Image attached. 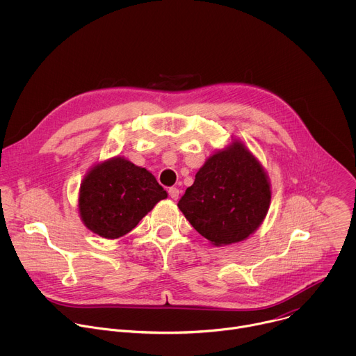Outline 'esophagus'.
Here are the masks:
<instances>
[{
  "label": "esophagus",
  "instance_id": "34e87169",
  "mask_svg": "<svg viewBox=\"0 0 356 356\" xmlns=\"http://www.w3.org/2000/svg\"><path fill=\"white\" fill-rule=\"evenodd\" d=\"M169 195H170L173 200H177L179 195H180V190L176 188V187H170V188H169Z\"/></svg>",
  "mask_w": 356,
  "mask_h": 356
}]
</instances>
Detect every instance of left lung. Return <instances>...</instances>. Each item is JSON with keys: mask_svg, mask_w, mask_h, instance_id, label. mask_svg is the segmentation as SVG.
<instances>
[{"mask_svg": "<svg viewBox=\"0 0 356 356\" xmlns=\"http://www.w3.org/2000/svg\"><path fill=\"white\" fill-rule=\"evenodd\" d=\"M270 187L259 162L239 142L213 155L177 207L214 245L243 241L266 217Z\"/></svg>", "mask_w": 356, "mask_h": 356, "instance_id": "8db88e82", "label": "left lung"}]
</instances>
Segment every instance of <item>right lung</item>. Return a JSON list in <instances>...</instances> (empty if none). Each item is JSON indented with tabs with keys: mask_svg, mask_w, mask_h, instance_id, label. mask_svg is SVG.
Wrapping results in <instances>:
<instances>
[{
	"mask_svg": "<svg viewBox=\"0 0 356 356\" xmlns=\"http://www.w3.org/2000/svg\"><path fill=\"white\" fill-rule=\"evenodd\" d=\"M168 197L154 175L129 161L115 158L95 166L83 180L79 209L83 222L94 234L115 239Z\"/></svg>",
	"mask_w": 356,
	"mask_h": 356,
	"instance_id": "add662e5",
	"label": "right lung"
}]
</instances>
